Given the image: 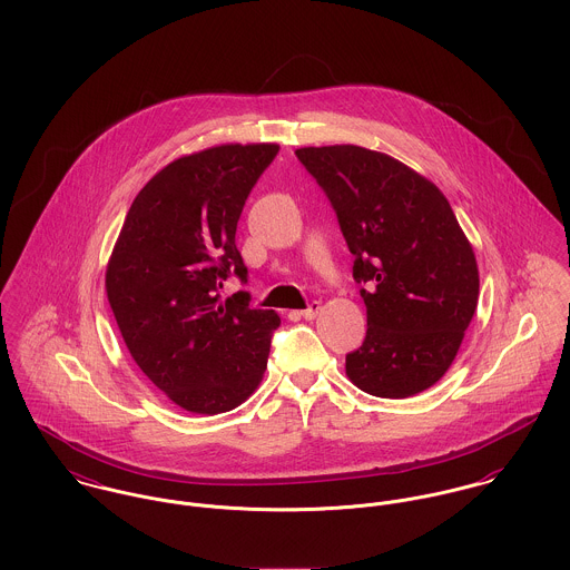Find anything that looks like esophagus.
Segmentation results:
<instances>
[{
	"label": "esophagus",
	"mask_w": 570,
	"mask_h": 570,
	"mask_svg": "<svg viewBox=\"0 0 570 570\" xmlns=\"http://www.w3.org/2000/svg\"><path fill=\"white\" fill-rule=\"evenodd\" d=\"M318 311H321V304H318V302H311V304H308V308H306V311H302L299 315L304 316L306 321H313V318L318 315Z\"/></svg>",
	"instance_id": "esophagus-1"
}]
</instances>
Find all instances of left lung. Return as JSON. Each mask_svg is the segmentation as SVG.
Wrapping results in <instances>:
<instances>
[{
  "mask_svg": "<svg viewBox=\"0 0 570 570\" xmlns=\"http://www.w3.org/2000/svg\"><path fill=\"white\" fill-rule=\"evenodd\" d=\"M325 191L363 284L367 334L345 356L365 393L409 397L452 365L479 302V268L450 203L397 159L363 146L295 150Z\"/></svg>",
  "mask_w": 570,
  "mask_h": 570,
  "instance_id": "1",
  "label": "left lung"
}]
</instances>
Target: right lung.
I'll return each instance as SVG.
<instances>
[{
	"label": "right lung",
	"mask_w": 570,
	"mask_h": 570,
	"mask_svg": "<svg viewBox=\"0 0 570 570\" xmlns=\"http://www.w3.org/2000/svg\"><path fill=\"white\" fill-rule=\"evenodd\" d=\"M277 144H225L181 157L135 196L107 268V297L130 356L175 404L216 415L254 393L266 370L273 311L249 293L236 247L243 207Z\"/></svg>",
	"instance_id": "add662e5"
}]
</instances>
